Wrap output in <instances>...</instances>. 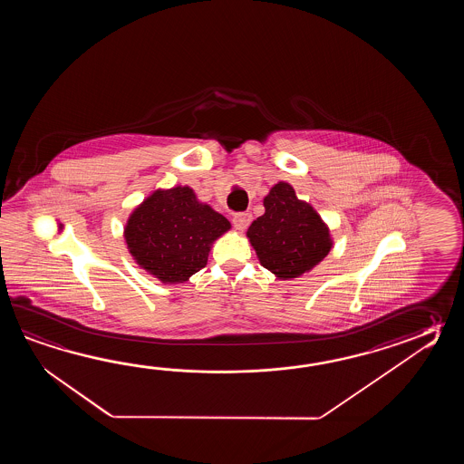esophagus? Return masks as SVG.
I'll list each match as a JSON object with an SVG mask.
<instances>
[{"label":"esophagus","instance_id":"obj_1","mask_svg":"<svg viewBox=\"0 0 464 464\" xmlns=\"http://www.w3.org/2000/svg\"><path fill=\"white\" fill-rule=\"evenodd\" d=\"M250 220H252V214H248V212H240V214H236L234 218H232V224H234V227L237 230H246L248 227V224H250Z\"/></svg>","mask_w":464,"mask_h":464}]
</instances>
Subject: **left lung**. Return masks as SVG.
<instances>
[{
    "label": "left lung",
    "mask_w": 464,
    "mask_h": 464,
    "mask_svg": "<svg viewBox=\"0 0 464 464\" xmlns=\"http://www.w3.org/2000/svg\"><path fill=\"white\" fill-rule=\"evenodd\" d=\"M264 216L246 230L260 266L280 280H294L318 266L332 250L330 228L315 208L296 198L288 182H276L264 198Z\"/></svg>",
    "instance_id": "1"
}]
</instances>
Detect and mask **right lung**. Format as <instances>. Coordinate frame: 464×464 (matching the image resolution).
<instances>
[{
  "label": "right lung",
  "mask_w": 464,
  "mask_h": 464,
  "mask_svg": "<svg viewBox=\"0 0 464 464\" xmlns=\"http://www.w3.org/2000/svg\"><path fill=\"white\" fill-rule=\"evenodd\" d=\"M230 222L194 188H158L129 216L124 238L129 254L164 285L184 284L208 266V252Z\"/></svg>",
  "instance_id": "add662e5"
}]
</instances>
